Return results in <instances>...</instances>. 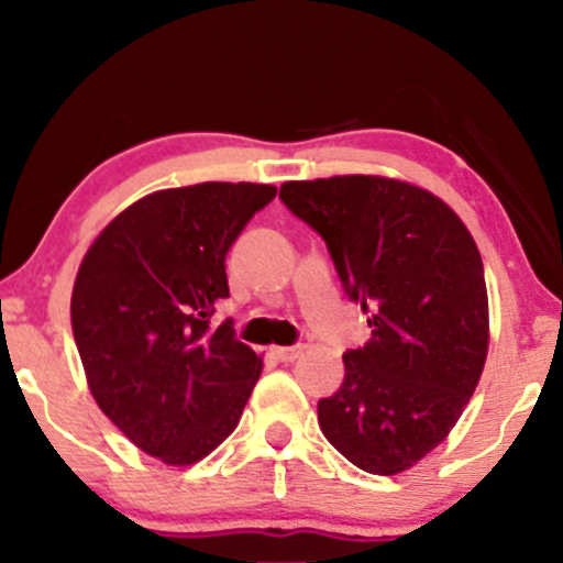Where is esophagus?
Instances as JSON below:
<instances>
[{
    "instance_id": "1",
    "label": "esophagus",
    "mask_w": 563,
    "mask_h": 563,
    "mask_svg": "<svg viewBox=\"0 0 563 563\" xmlns=\"http://www.w3.org/2000/svg\"><path fill=\"white\" fill-rule=\"evenodd\" d=\"M301 352H303V346H275L273 349L275 360H280V363H294Z\"/></svg>"
}]
</instances>
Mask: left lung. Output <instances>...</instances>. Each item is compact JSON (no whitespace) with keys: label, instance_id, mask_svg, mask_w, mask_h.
<instances>
[{"label":"left lung","instance_id":"8db88e82","mask_svg":"<svg viewBox=\"0 0 563 563\" xmlns=\"http://www.w3.org/2000/svg\"><path fill=\"white\" fill-rule=\"evenodd\" d=\"M328 243L371 341L344 354V384L318 402L322 434L367 474L394 476L444 442L479 384L489 303L479 249L423 187L378 174L280 185Z\"/></svg>","mask_w":563,"mask_h":563}]
</instances>
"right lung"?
<instances>
[{"mask_svg": "<svg viewBox=\"0 0 563 563\" xmlns=\"http://www.w3.org/2000/svg\"><path fill=\"white\" fill-rule=\"evenodd\" d=\"M277 187L200 183L134 200L79 264L70 325L97 407L166 466H192L235 431L262 357L230 320L224 256Z\"/></svg>", "mask_w": 563, "mask_h": 563, "instance_id": "obj_1", "label": "right lung"}]
</instances>
